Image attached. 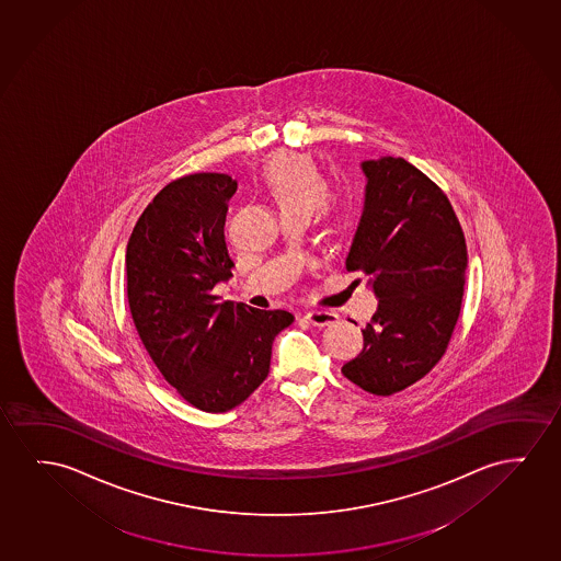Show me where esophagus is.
<instances>
[{
    "instance_id": "1",
    "label": "esophagus",
    "mask_w": 561,
    "mask_h": 561,
    "mask_svg": "<svg viewBox=\"0 0 561 561\" xmlns=\"http://www.w3.org/2000/svg\"><path fill=\"white\" fill-rule=\"evenodd\" d=\"M304 319L313 327H331V324L339 323V316L332 311H309Z\"/></svg>"
}]
</instances>
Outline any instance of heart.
I'll return each instance as SVG.
<instances>
[{
	"instance_id": "b5f03b06",
	"label": "heart",
	"mask_w": 561,
	"mask_h": 561,
	"mask_svg": "<svg viewBox=\"0 0 561 561\" xmlns=\"http://www.w3.org/2000/svg\"><path fill=\"white\" fill-rule=\"evenodd\" d=\"M261 179L283 214L309 215L327 196L323 174L311 159L298 153L271 159Z\"/></svg>"
}]
</instances>
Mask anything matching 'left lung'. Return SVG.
Listing matches in <instances>:
<instances>
[{
	"label": "left lung",
	"mask_w": 561,
	"mask_h": 561,
	"mask_svg": "<svg viewBox=\"0 0 561 561\" xmlns=\"http://www.w3.org/2000/svg\"><path fill=\"white\" fill-rule=\"evenodd\" d=\"M362 171L364 214L346 268L367 275L379 308L362 331V354L342 373L390 396L423 379L448 347L463 300L466 237L450 199L405 159H369Z\"/></svg>",
	"instance_id": "8db88e82"
}]
</instances>
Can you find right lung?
I'll return each mask as SVG.
<instances>
[{
    "instance_id": "obj_1",
    "label": "right lung",
    "mask_w": 561,
    "mask_h": 561,
    "mask_svg": "<svg viewBox=\"0 0 561 561\" xmlns=\"http://www.w3.org/2000/svg\"><path fill=\"white\" fill-rule=\"evenodd\" d=\"M237 181L222 173L169 182L136 222L127 244V296L151 362L197 410L225 413L267 379L285 309L222 301L232 276L225 219Z\"/></svg>"
}]
</instances>
